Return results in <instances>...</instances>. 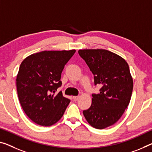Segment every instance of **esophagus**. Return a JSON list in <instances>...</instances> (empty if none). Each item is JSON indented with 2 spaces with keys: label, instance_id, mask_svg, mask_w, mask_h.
<instances>
[{
  "label": "esophagus",
  "instance_id": "34e87169",
  "mask_svg": "<svg viewBox=\"0 0 152 152\" xmlns=\"http://www.w3.org/2000/svg\"><path fill=\"white\" fill-rule=\"evenodd\" d=\"M79 96H75L73 97V99L75 100V101H77V100L79 99Z\"/></svg>",
  "mask_w": 152,
  "mask_h": 152
}]
</instances>
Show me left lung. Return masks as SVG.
Returning a JSON list of instances; mask_svg holds the SVG:
<instances>
[{
    "label": "left lung",
    "instance_id": "8db88e82",
    "mask_svg": "<svg viewBox=\"0 0 152 152\" xmlns=\"http://www.w3.org/2000/svg\"><path fill=\"white\" fill-rule=\"evenodd\" d=\"M94 75V84L100 85L99 94H93L92 104L83 111L92 127L104 129L120 120L131 99L133 81L126 61L106 50H79Z\"/></svg>",
    "mask_w": 152,
    "mask_h": 152
}]
</instances>
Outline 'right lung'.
<instances>
[{
    "label": "right lung",
    "instance_id": "1",
    "mask_svg": "<svg viewBox=\"0 0 152 152\" xmlns=\"http://www.w3.org/2000/svg\"><path fill=\"white\" fill-rule=\"evenodd\" d=\"M75 52V50L43 51L21 63L16 78L18 99L26 115L37 124H54L70 103L62 92H56L62 85V70Z\"/></svg>",
    "mask_w": 152,
    "mask_h": 152
}]
</instances>
